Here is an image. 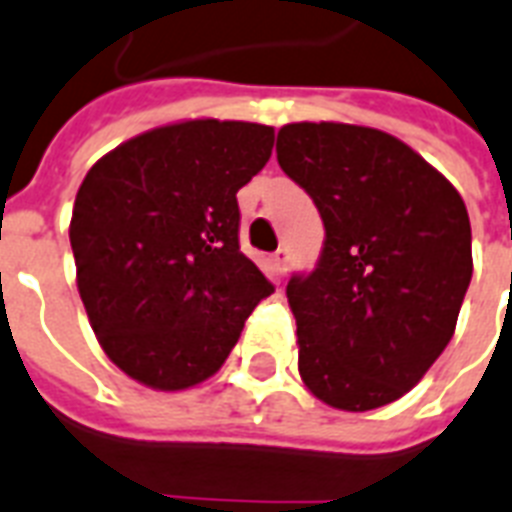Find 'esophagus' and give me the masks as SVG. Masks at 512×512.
<instances>
[{
	"label": "esophagus",
	"instance_id": "obj_1",
	"mask_svg": "<svg viewBox=\"0 0 512 512\" xmlns=\"http://www.w3.org/2000/svg\"><path fill=\"white\" fill-rule=\"evenodd\" d=\"M272 264H275L277 275H285V264H288V248H277L275 253H272Z\"/></svg>",
	"mask_w": 512,
	"mask_h": 512
}]
</instances>
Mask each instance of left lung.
Wrapping results in <instances>:
<instances>
[{
    "instance_id": "obj_1",
    "label": "left lung",
    "mask_w": 512,
    "mask_h": 512,
    "mask_svg": "<svg viewBox=\"0 0 512 512\" xmlns=\"http://www.w3.org/2000/svg\"><path fill=\"white\" fill-rule=\"evenodd\" d=\"M277 161L325 224L317 267L288 280L298 372L335 410L396 402L455 333L468 208L412 147L367 126H282Z\"/></svg>"
}]
</instances>
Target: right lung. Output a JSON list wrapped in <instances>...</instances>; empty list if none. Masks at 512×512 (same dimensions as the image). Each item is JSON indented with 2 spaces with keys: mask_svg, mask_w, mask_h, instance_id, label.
I'll use <instances>...</instances> for the list:
<instances>
[{
  "mask_svg": "<svg viewBox=\"0 0 512 512\" xmlns=\"http://www.w3.org/2000/svg\"><path fill=\"white\" fill-rule=\"evenodd\" d=\"M275 145L245 121H185L118 145L73 203L76 282L129 378L179 391L211 378L275 285L240 251L237 190Z\"/></svg>",
  "mask_w": 512,
  "mask_h": 512,
  "instance_id": "1",
  "label": "right lung"
}]
</instances>
